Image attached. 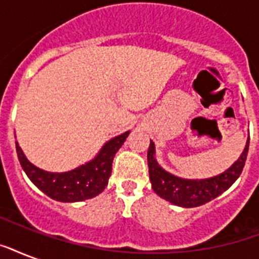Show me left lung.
<instances>
[{
  "label": "left lung",
  "instance_id": "left-lung-1",
  "mask_svg": "<svg viewBox=\"0 0 259 259\" xmlns=\"http://www.w3.org/2000/svg\"><path fill=\"white\" fill-rule=\"evenodd\" d=\"M249 152V140L241 157L231 168L211 179L205 180H185L165 172L158 165L154 158V144L150 141L148 149V166L152 188L158 196L180 207H197L205 204L219 196L226 189H229L235 183L242 169L245 166L246 157Z\"/></svg>",
  "mask_w": 259,
  "mask_h": 259
}]
</instances>
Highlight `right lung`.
<instances>
[{
	"label": "right lung",
	"mask_w": 259,
	"mask_h": 259,
	"mask_svg": "<svg viewBox=\"0 0 259 259\" xmlns=\"http://www.w3.org/2000/svg\"><path fill=\"white\" fill-rule=\"evenodd\" d=\"M129 136V132L110 140L93 161L74 170L64 173H51L38 169L30 164L16 142L18 160L26 176L38 189L58 201L72 203L97 196L106 188L111 175L113 158Z\"/></svg>",
	"instance_id": "obj_1"
}]
</instances>
